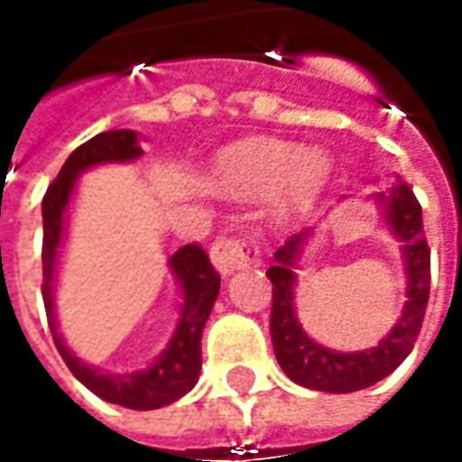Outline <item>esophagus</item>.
I'll use <instances>...</instances> for the list:
<instances>
[{"label": "esophagus", "mask_w": 462, "mask_h": 462, "mask_svg": "<svg viewBox=\"0 0 462 462\" xmlns=\"http://www.w3.org/2000/svg\"><path fill=\"white\" fill-rule=\"evenodd\" d=\"M212 264L220 270V274H232L235 270H242L247 264L260 262V247L254 237L245 235H222L212 242L210 250Z\"/></svg>", "instance_id": "1"}]
</instances>
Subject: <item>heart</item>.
Listing matches in <instances>:
<instances>
[{
    "label": "heart",
    "instance_id": "heart-1",
    "mask_svg": "<svg viewBox=\"0 0 462 462\" xmlns=\"http://www.w3.org/2000/svg\"><path fill=\"white\" fill-rule=\"evenodd\" d=\"M329 175V158L291 143H257L235 152L222 168V180L232 190L262 195L282 188L287 210L307 208Z\"/></svg>",
    "mask_w": 462,
    "mask_h": 462
}]
</instances>
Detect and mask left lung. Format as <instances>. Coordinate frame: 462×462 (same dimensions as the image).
I'll use <instances>...</instances> for the list:
<instances>
[{"label": "left lung", "mask_w": 462, "mask_h": 462, "mask_svg": "<svg viewBox=\"0 0 462 462\" xmlns=\"http://www.w3.org/2000/svg\"><path fill=\"white\" fill-rule=\"evenodd\" d=\"M378 200L386 202V222L398 240L403 242L408 274V301L398 324L378 346L354 354H339L319 346L301 331L294 314V284L301 247L310 240L311 227L294 232L280 250L274 252V264L267 270L272 282V346L282 371L304 388L351 393L374 386L401 366L411 354L420 334L430 294V250L423 235V212L413 190L406 182H398L391 192H378Z\"/></svg>", "instance_id": "left-lung-1"}]
</instances>
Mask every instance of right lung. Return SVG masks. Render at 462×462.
Instances as JSON below:
<instances>
[{"label":"right lung","instance_id":"right-lung-1","mask_svg":"<svg viewBox=\"0 0 462 462\" xmlns=\"http://www.w3.org/2000/svg\"><path fill=\"white\" fill-rule=\"evenodd\" d=\"M143 155L138 145V135L133 131H106L94 135L91 141L79 145L69 158L64 168L59 171L56 180L49 185V190L42 202L44 215V245H42V294H44L46 317L49 327L54 331V344L59 354L66 361L69 371L74 374L88 391L104 398L116 406L133 408V411H152V408L168 406L172 401L185 396L200 376L202 351L200 337L205 329V321L210 317L212 304L220 294V274L212 267L208 252L200 245H185L171 257V270L178 277L182 287V307L180 319L175 327L171 344L162 351L161 358L152 366L125 374V376H108L88 366L64 346L61 337L56 334L54 319V267L56 252L64 235V217L69 198L74 192L79 172L98 165V162H125L135 161Z\"/></svg>","mask_w":462,"mask_h":462}]
</instances>
